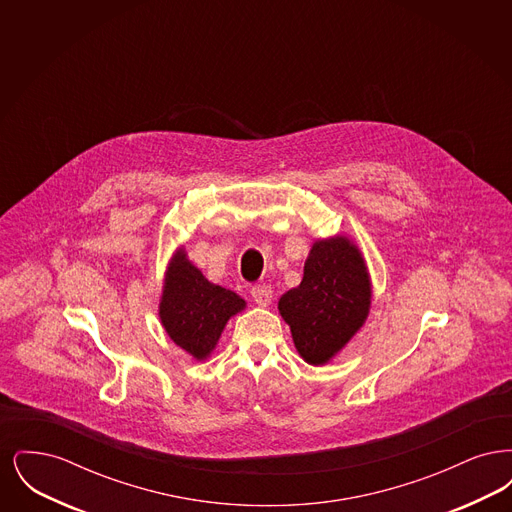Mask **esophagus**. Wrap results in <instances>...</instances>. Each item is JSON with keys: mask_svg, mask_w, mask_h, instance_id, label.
Here are the masks:
<instances>
[{"mask_svg": "<svg viewBox=\"0 0 512 512\" xmlns=\"http://www.w3.org/2000/svg\"><path fill=\"white\" fill-rule=\"evenodd\" d=\"M251 295H253V301H255L257 305H261V307H268L270 301H272V290H270L268 286H265V284L251 288Z\"/></svg>", "mask_w": 512, "mask_h": 512, "instance_id": "esophagus-1", "label": "esophagus"}]
</instances>
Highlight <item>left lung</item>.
Instances as JSON below:
<instances>
[{
    "mask_svg": "<svg viewBox=\"0 0 512 512\" xmlns=\"http://www.w3.org/2000/svg\"><path fill=\"white\" fill-rule=\"evenodd\" d=\"M372 305V280L365 255L349 236L317 240L305 261L303 280L278 299L299 357L328 365L365 326Z\"/></svg>",
    "mask_w": 512,
    "mask_h": 512,
    "instance_id": "obj_1",
    "label": "left lung"
}]
</instances>
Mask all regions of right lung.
I'll list each match as a JSON object with an SVG mask.
<instances>
[{
    "instance_id": "add662e5",
    "label": "right lung",
    "mask_w": 512,
    "mask_h": 512,
    "mask_svg": "<svg viewBox=\"0 0 512 512\" xmlns=\"http://www.w3.org/2000/svg\"><path fill=\"white\" fill-rule=\"evenodd\" d=\"M244 309L238 293L209 282L182 245L174 249L163 276L159 320L182 351L194 361H207L228 320Z\"/></svg>"
}]
</instances>
